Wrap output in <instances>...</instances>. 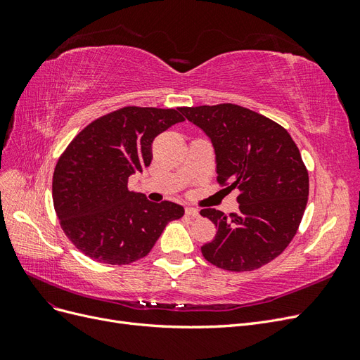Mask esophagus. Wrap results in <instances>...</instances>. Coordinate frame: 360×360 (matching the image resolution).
<instances>
[{
  "mask_svg": "<svg viewBox=\"0 0 360 360\" xmlns=\"http://www.w3.org/2000/svg\"><path fill=\"white\" fill-rule=\"evenodd\" d=\"M186 214L189 217H200V212L197 209H192V207H188L186 209Z\"/></svg>",
  "mask_w": 360,
  "mask_h": 360,
  "instance_id": "1",
  "label": "esophagus"
}]
</instances>
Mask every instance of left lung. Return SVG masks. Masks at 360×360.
Wrapping results in <instances>:
<instances>
[{
	"mask_svg": "<svg viewBox=\"0 0 360 360\" xmlns=\"http://www.w3.org/2000/svg\"><path fill=\"white\" fill-rule=\"evenodd\" d=\"M179 111L210 136L217 183L237 189L238 212L200 213L216 225L204 258L230 271H250L279 257L296 236L309 195L308 169L287 130L234 103L183 106Z\"/></svg>",
	"mask_w": 360,
	"mask_h": 360,
	"instance_id": "8db88e82",
	"label": "left lung"
}]
</instances>
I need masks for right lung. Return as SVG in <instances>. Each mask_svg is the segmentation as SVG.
<instances>
[{"mask_svg": "<svg viewBox=\"0 0 360 360\" xmlns=\"http://www.w3.org/2000/svg\"><path fill=\"white\" fill-rule=\"evenodd\" d=\"M180 122L179 110L124 106L70 141L53 169L52 201L64 234L82 254L103 264H130L184 214L176 202L156 204L127 189L129 177L150 165L155 138Z\"/></svg>", "mask_w": 360, "mask_h": 360, "instance_id": "obj_1", "label": "right lung"}]
</instances>
